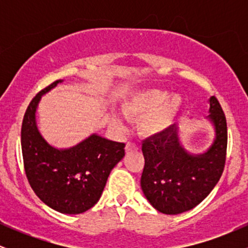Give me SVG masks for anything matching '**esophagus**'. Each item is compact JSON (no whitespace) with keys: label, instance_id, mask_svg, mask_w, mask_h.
I'll return each instance as SVG.
<instances>
[{"label":"esophagus","instance_id":"esophagus-1","mask_svg":"<svg viewBox=\"0 0 248 248\" xmlns=\"http://www.w3.org/2000/svg\"><path fill=\"white\" fill-rule=\"evenodd\" d=\"M124 149H126L127 153H129V152H135V150L139 149V147L136 146L135 143H132V142H128V143L126 144V148H124Z\"/></svg>","mask_w":248,"mask_h":248}]
</instances>
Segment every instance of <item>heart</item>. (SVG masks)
Wrapping results in <instances>:
<instances>
[{"instance_id":"1","label":"heart","mask_w":248,"mask_h":248,"mask_svg":"<svg viewBox=\"0 0 248 248\" xmlns=\"http://www.w3.org/2000/svg\"><path fill=\"white\" fill-rule=\"evenodd\" d=\"M183 100L178 94H169L160 88H146L132 94L124 101V114L127 118L141 116L138 130L143 138L154 139L169 132L178 120ZM113 122L120 124L114 116Z\"/></svg>"}]
</instances>
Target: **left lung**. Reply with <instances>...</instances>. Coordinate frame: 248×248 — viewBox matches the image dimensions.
Instances as JSON below:
<instances>
[{
    "label": "left lung",
    "instance_id": "8db88e82",
    "mask_svg": "<svg viewBox=\"0 0 248 248\" xmlns=\"http://www.w3.org/2000/svg\"><path fill=\"white\" fill-rule=\"evenodd\" d=\"M209 105L205 119L212 124L215 136L203 153L186 149L176 124L164 135L143 141L141 189L158 212L178 215L193 209L207 197L223 173L227 147L226 119L215 96H210Z\"/></svg>",
    "mask_w": 248,
    "mask_h": 248
}]
</instances>
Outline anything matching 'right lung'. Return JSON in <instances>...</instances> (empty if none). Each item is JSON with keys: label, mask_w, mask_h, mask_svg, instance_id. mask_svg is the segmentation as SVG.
<instances>
[{"label": "right lung", "mask_w": 248, "mask_h": 248, "mask_svg": "<svg viewBox=\"0 0 248 248\" xmlns=\"http://www.w3.org/2000/svg\"><path fill=\"white\" fill-rule=\"evenodd\" d=\"M62 81L51 84L30 102L22 124V154L28 181L43 203L57 212L79 215L98 203L110 171L124 158V143L96 133L69 148L45 140L37 108L42 96Z\"/></svg>", "instance_id": "right-lung-1"}]
</instances>
